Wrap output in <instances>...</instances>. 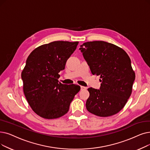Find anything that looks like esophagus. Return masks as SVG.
<instances>
[{
    "label": "esophagus",
    "mask_w": 150,
    "mask_h": 150,
    "mask_svg": "<svg viewBox=\"0 0 150 150\" xmlns=\"http://www.w3.org/2000/svg\"><path fill=\"white\" fill-rule=\"evenodd\" d=\"M80 88H81V90H84V89H86V87H84V86H81Z\"/></svg>",
    "instance_id": "34e87169"
}]
</instances>
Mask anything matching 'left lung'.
Masks as SVG:
<instances>
[{
  "label": "left lung",
  "instance_id": "left-lung-1",
  "mask_svg": "<svg viewBox=\"0 0 150 150\" xmlns=\"http://www.w3.org/2000/svg\"><path fill=\"white\" fill-rule=\"evenodd\" d=\"M93 75H99L100 89H88L86 107L91 113L108 117L118 113L132 93L135 74L126 52L103 41L84 43L80 49Z\"/></svg>",
  "mask_w": 150,
  "mask_h": 150
}]
</instances>
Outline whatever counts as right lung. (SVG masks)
Masks as SVG:
<instances>
[{
	"mask_svg": "<svg viewBox=\"0 0 150 150\" xmlns=\"http://www.w3.org/2000/svg\"><path fill=\"white\" fill-rule=\"evenodd\" d=\"M79 42L55 41L36 48L29 55L21 73L23 92L32 110L45 119L66 115L80 86L58 83L59 72Z\"/></svg>",
	"mask_w": 150,
	"mask_h": 150,
	"instance_id": "1",
	"label": "right lung"
}]
</instances>
